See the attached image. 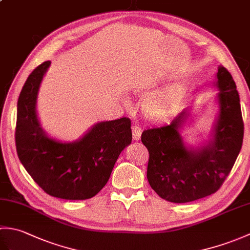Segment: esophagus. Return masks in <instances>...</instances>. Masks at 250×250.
<instances>
[{
  "instance_id": "1",
  "label": "esophagus",
  "mask_w": 250,
  "mask_h": 250,
  "mask_svg": "<svg viewBox=\"0 0 250 250\" xmlns=\"http://www.w3.org/2000/svg\"><path fill=\"white\" fill-rule=\"evenodd\" d=\"M132 132H133V140L139 141L141 139V135H142L141 126L137 125H134L133 126H132Z\"/></svg>"
}]
</instances>
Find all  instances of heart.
Wrapping results in <instances>:
<instances>
[{
	"label": "heart",
	"instance_id": "1",
	"mask_svg": "<svg viewBox=\"0 0 250 250\" xmlns=\"http://www.w3.org/2000/svg\"><path fill=\"white\" fill-rule=\"evenodd\" d=\"M183 86H174L149 99L144 104V111L148 118L155 121H164L173 114L185 98Z\"/></svg>",
	"mask_w": 250,
	"mask_h": 250
}]
</instances>
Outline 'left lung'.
<instances>
[{
  "label": "left lung",
  "instance_id": "left-lung-1",
  "mask_svg": "<svg viewBox=\"0 0 250 250\" xmlns=\"http://www.w3.org/2000/svg\"><path fill=\"white\" fill-rule=\"evenodd\" d=\"M219 116L209 144L199 150L185 147L179 128L187 115L171 124L143 131L142 143L149 152L147 179L159 196L173 203H187L215 193L230 174L244 136L240 97L230 72L218 66Z\"/></svg>",
  "mask_w": 250,
  "mask_h": 250
}]
</instances>
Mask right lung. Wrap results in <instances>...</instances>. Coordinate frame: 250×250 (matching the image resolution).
I'll return each mask as SVG.
<instances>
[{
    "instance_id": "obj_1",
    "label": "right lung",
    "mask_w": 250,
    "mask_h": 250,
    "mask_svg": "<svg viewBox=\"0 0 250 250\" xmlns=\"http://www.w3.org/2000/svg\"><path fill=\"white\" fill-rule=\"evenodd\" d=\"M45 61L26 79L17 104L16 148L19 160L34 182L55 198L87 200L98 194L120 152L131 144V120L120 118L95 125L83 139L61 143L47 136L37 120L35 105Z\"/></svg>"
}]
</instances>
